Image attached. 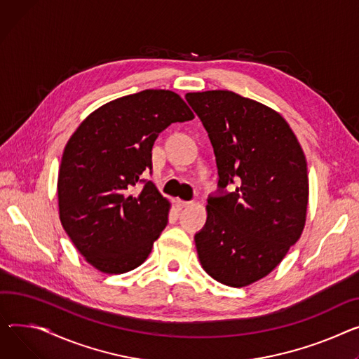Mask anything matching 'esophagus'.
<instances>
[{
  "instance_id": "esophagus-1",
  "label": "esophagus",
  "mask_w": 359,
  "mask_h": 359,
  "mask_svg": "<svg viewBox=\"0 0 359 359\" xmlns=\"http://www.w3.org/2000/svg\"><path fill=\"white\" fill-rule=\"evenodd\" d=\"M190 205V202H184V201H180V199H176V206L179 208V209H184V208H189Z\"/></svg>"
}]
</instances>
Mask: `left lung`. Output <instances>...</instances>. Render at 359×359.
Instances as JSON below:
<instances>
[{
  "instance_id": "1",
  "label": "left lung",
  "mask_w": 359,
  "mask_h": 359,
  "mask_svg": "<svg viewBox=\"0 0 359 359\" xmlns=\"http://www.w3.org/2000/svg\"><path fill=\"white\" fill-rule=\"evenodd\" d=\"M186 101L208 131L219 190L195 235L203 270L231 287L269 276L297 243L309 203L307 163L287 121L232 90L189 92Z\"/></svg>"
}]
</instances>
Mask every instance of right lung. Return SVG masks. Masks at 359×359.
Segmentation results:
<instances>
[{
  "label": "right lung",
  "mask_w": 359,
  "mask_h": 359,
  "mask_svg": "<svg viewBox=\"0 0 359 359\" xmlns=\"http://www.w3.org/2000/svg\"><path fill=\"white\" fill-rule=\"evenodd\" d=\"M194 118L177 93L146 89L95 109L72 134L59 167V218L92 267L123 274L147 259L170 202L153 182L135 186L151 169L158 134Z\"/></svg>",
  "instance_id": "add662e5"
}]
</instances>
